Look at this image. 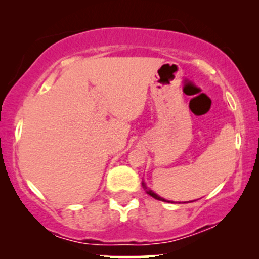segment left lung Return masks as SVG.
I'll return each instance as SVG.
<instances>
[{"mask_svg":"<svg viewBox=\"0 0 259 259\" xmlns=\"http://www.w3.org/2000/svg\"><path fill=\"white\" fill-rule=\"evenodd\" d=\"M142 187H144V189H145V191H146V194H148L150 196H152V197L156 198V200H159V201H163V202H169V201H167V200H164V198H163V197H160V196H158L157 194H154L152 190L148 189V187L146 186V184H145L144 181H142Z\"/></svg>","mask_w":259,"mask_h":259,"instance_id":"8db88e82","label":"left lung"}]
</instances>
